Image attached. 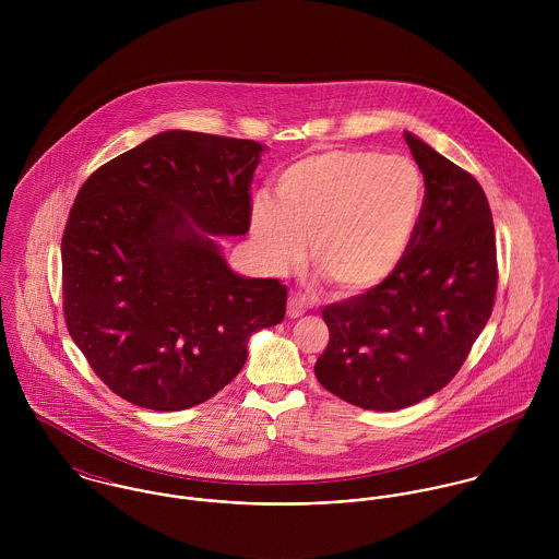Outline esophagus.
<instances>
[{
  "label": "esophagus",
  "instance_id": "1",
  "mask_svg": "<svg viewBox=\"0 0 559 559\" xmlns=\"http://www.w3.org/2000/svg\"><path fill=\"white\" fill-rule=\"evenodd\" d=\"M306 312H308V304H306L304 297L295 295V297L288 299V317H290V319H299V317H304Z\"/></svg>",
  "mask_w": 559,
  "mask_h": 559
}]
</instances>
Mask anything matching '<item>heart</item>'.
Masks as SVG:
<instances>
[{
    "label": "heart",
    "instance_id": "heart-1",
    "mask_svg": "<svg viewBox=\"0 0 559 559\" xmlns=\"http://www.w3.org/2000/svg\"><path fill=\"white\" fill-rule=\"evenodd\" d=\"M426 180L417 163L374 151H322L277 178V198L251 202V237L264 264L286 271L306 251L335 288L368 293L390 280L421 224Z\"/></svg>",
    "mask_w": 559,
    "mask_h": 559
}]
</instances>
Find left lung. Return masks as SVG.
Listing matches in <instances>:
<instances>
[{"instance_id": "left-lung-1", "label": "left lung", "mask_w": 559, "mask_h": 559, "mask_svg": "<svg viewBox=\"0 0 559 559\" xmlns=\"http://www.w3.org/2000/svg\"><path fill=\"white\" fill-rule=\"evenodd\" d=\"M426 180L419 230L381 286L322 310L329 344L314 374L333 396L399 411L461 370L497 290L495 228L478 180L404 131Z\"/></svg>"}]
</instances>
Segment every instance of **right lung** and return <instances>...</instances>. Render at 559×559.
<instances>
[{
	"label": "right lung",
	"mask_w": 559,
	"mask_h": 559,
	"mask_svg": "<svg viewBox=\"0 0 559 559\" xmlns=\"http://www.w3.org/2000/svg\"><path fill=\"white\" fill-rule=\"evenodd\" d=\"M264 151L171 129L83 182L62 237L64 317L120 399L202 404L239 374L249 337L284 320L286 286L239 275L217 240L247 235Z\"/></svg>",
	"instance_id": "obj_1"
}]
</instances>
